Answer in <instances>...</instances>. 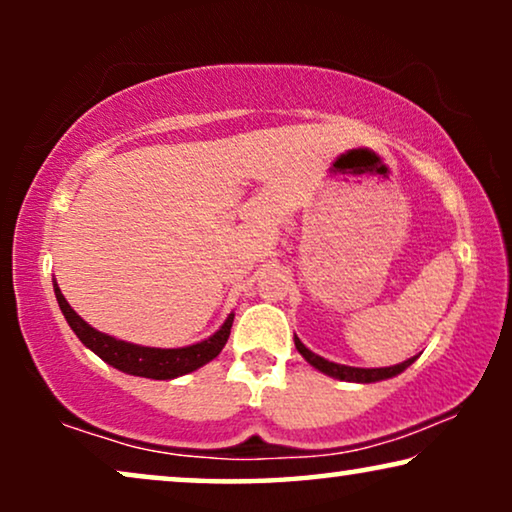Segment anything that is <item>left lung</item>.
Listing matches in <instances>:
<instances>
[{
    "label": "left lung",
    "mask_w": 512,
    "mask_h": 512,
    "mask_svg": "<svg viewBox=\"0 0 512 512\" xmlns=\"http://www.w3.org/2000/svg\"><path fill=\"white\" fill-rule=\"evenodd\" d=\"M296 349L300 354L305 356L307 363H312L314 368L321 370V373L331 375V377H338V380H347V382H380V380H389V377H394L398 373H403L405 368L410 366L412 361L417 359V356H412V359L403 361V363H396V366H389V368H352V366H340V363H333V361H326L317 356L314 352H310L303 342L296 338Z\"/></svg>",
    "instance_id": "left-lung-1"
}]
</instances>
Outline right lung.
Listing matches in <instances>:
<instances>
[{
    "instance_id": "right-lung-1",
    "label": "right lung",
    "mask_w": 512,
    "mask_h": 512,
    "mask_svg": "<svg viewBox=\"0 0 512 512\" xmlns=\"http://www.w3.org/2000/svg\"><path fill=\"white\" fill-rule=\"evenodd\" d=\"M55 298H58V305L62 314H65L67 324L72 326V331L76 333L83 345L100 356L102 361H107L109 366H114L118 370L128 375H137V377H151V380H172V377L193 373L200 366H205L219 356L223 345L228 342L230 335V326H233V314L226 319L219 331H216L209 340H202L198 345L191 347H181V349H156V347H139L132 345V342H123L111 338V335H104L100 331H95L93 326L86 324L79 314H76L69 303L62 296L58 284H55Z\"/></svg>"
}]
</instances>
